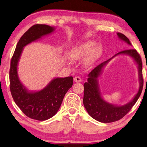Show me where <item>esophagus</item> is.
<instances>
[{"instance_id":"1","label":"esophagus","mask_w":147,"mask_h":147,"mask_svg":"<svg viewBox=\"0 0 147 147\" xmlns=\"http://www.w3.org/2000/svg\"><path fill=\"white\" fill-rule=\"evenodd\" d=\"M74 81L76 82H82V78H81L80 76H75L74 78Z\"/></svg>"}]
</instances>
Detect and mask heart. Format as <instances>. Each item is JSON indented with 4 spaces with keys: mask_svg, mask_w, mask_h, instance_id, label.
I'll return each mask as SVG.
<instances>
[{
    "mask_svg": "<svg viewBox=\"0 0 147 147\" xmlns=\"http://www.w3.org/2000/svg\"><path fill=\"white\" fill-rule=\"evenodd\" d=\"M95 42L94 41H88L76 45L70 51V57L73 61H78L87 54L84 59V64L88 66L92 65L100 57L103 52L101 45H97L93 48Z\"/></svg>",
    "mask_w": 147,
    "mask_h": 147,
    "instance_id": "obj_1",
    "label": "heart"
}]
</instances>
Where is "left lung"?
Here are the masks:
<instances>
[{"label":"left lung","mask_w":147,"mask_h":147,"mask_svg":"<svg viewBox=\"0 0 147 147\" xmlns=\"http://www.w3.org/2000/svg\"><path fill=\"white\" fill-rule=\"evenodd\" d=\"M121 40L131 45L129 39L121 33H117ZM119 54H127L131 56L138 65L140 78V88L133 100L123 106H115L109 104L102 99L100 92L97 78L101 74L103 67L114 56ZM88 82L84 84L83 104L88 114L94 119L102 123H111L121 119L131 110L132 107L139 99L143 86V78L142 73V61L139 54L135 49H129L118 53L108 61H104L95 67L88 75Z\"/></svg>","instance_id":"obj_1"}]
</instances>
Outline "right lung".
<instances>
[{"label":"right lung","instance_id":"obj_1","mask_svg":"<svg viewBox=\"0 0 147 147\" xmlns=\"http://www.w3.org/2000/svg\"><path fill=\"white\" fill-rule=\"evenodd\" d=\"M54 31L55 28L45 24L32 26L20 39L10 62V88L13 99L26 116L38 121H45L56 114L65 95L73 86V78H55L41 90L30 91L19 79L18 65L24 47Z\"/></svg>","mask_w":147,"mask_h":147}]
</instances>
